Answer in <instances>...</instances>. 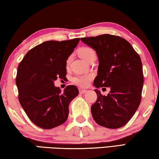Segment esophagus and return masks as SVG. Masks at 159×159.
<instances>
[{"mask_svg": "<svg viewBox=\"0 0 159 159\" xmlns=\"http://www.w3.org/2000/svg\"><path fill=\"white\" fill-rule=\"evenodd\" d=\"M87 90H86V89H80V93H84L87 92Z\"/></svg>", "mask_w": 159, "mask_h": 159, "instance_id": "1", "label": "esophagus"}]
</instances>
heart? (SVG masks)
<instances>
[{"mask_svg": "<svg viewBox=\"0 0 159 159\" xmlns=\"http://www.w3.org/2000/svg\"><path fill=\"white\" fill-rule=\"evenodd\" d=\"M78 53H79L80 56L81 57L86 61H89V60L93 58V56H96V52L92 48L88 47V46H84V47H82L80 48L78 51ZM70 58L71 57H69L67 59L66 65L67 66L69 65V62L70 61ZM93 75L92 74H84V75H77L72 77V82H73L75 84L80 87H87L89 84L91 80H92Z\"/></svg>", "mask_w": 159, "mask_h": 159, "instance_id": "heart-1", "label": "heart"}]
</instances>
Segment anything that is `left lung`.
<instances>
[{
  "label": "left lung",
  "instance_id": "obj_1",
  "mask_svg": "<svg viewBox=\"0 0 159 159\" xmlns=\"http://www.w3.org/2000/svg\"><path fill=\"white\" fill-rule=\"evenodd\" d=\"M81 40L94 49L98 58L93 84L111 89L107 96L94 90L97 100L91 107L93 118L101 126L120 128L128 123L141 102L144 83L141 58L120 36L106 34Z\"/></svg>",
  "mask_w": 159,
  "mask_h": 159
}]
</instances>
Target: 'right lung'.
<instances>
[{"mask_svg": "<svg viewBox=\"0 0 159 159\" xmlns=\"http://www.w3.org/2000/svg\"><path fill=\"white\" fill-rule=\"evenodd\" d=\"M79 41L80 38L45 41L29 51L19 64L18 99L28 118L41 128L63 124L70 103L79 93L76 86H67L61 92L53 83L58 78H66L67 59Z\"/></svg>", "mask_w": 159, "mask_h": 159, "instance_id": "1", "label": "right lung"}]
</instances>
